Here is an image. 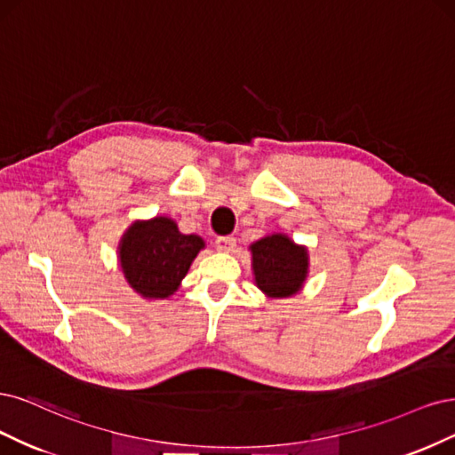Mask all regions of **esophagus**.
Returning a JSON list of instances; mask_svg holds the SVG:
<instances>
[{"mask_svg": "<svg viewBox=\"0 0 455 455\" xmlns=\"http://www.w3.org/2000/svg\"><path fill=\"white\" fill-rule=\"evenodd\" d=\"M215 247H217V251L230 253L232 249L236 247V240H234L232 236H221V238L215 240Z\"/></svg>", "mask_w": 455, "mask_h": 455, "instance_id": "obj_1", "label": "esophagus"}]
</instances>
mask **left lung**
Instances as JSON below:
<instances>
[{
    "label": "left lung",
    "mask_w": 455,
    "mask_h": 455,
    "mask_svg": "<svg viewBox=\"0 0 455 455\" xmlns=\"http://www.w3.org/2000/svg\"><path fill=\"white\" fill-rule=\"evenodd\" d=\"M253 282L267 299H289L304 289L310 272L307 247L283 232H272L249 245Z\"/></svg>",
    "instance_id": "1"
}]
</instances>
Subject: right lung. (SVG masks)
<instances>
[{
	"instance_id": "1",
	"label": "right lung",
	"mask_w": 455,
	"mask_h": 455,
	"mask_svg": "<svg viewBox=\"0 0 455 455\" xmlns=\"http://www.w3.org/2000/svg\"><path fill=\"white\" fill-rule=\"evenodd\" d=\"M204 247L196 234H183L172 217L156 215L136 219L124 230L116 259L128 287L151 302L175 295Z\"/></svg>"
}]
</instances>
